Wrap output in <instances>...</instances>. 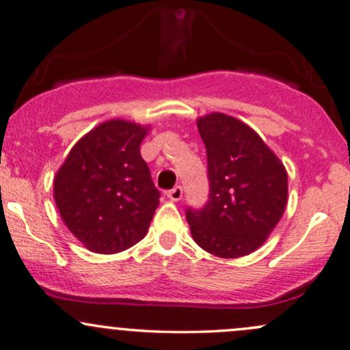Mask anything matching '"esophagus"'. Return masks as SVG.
<instances>
[{
  "instance_id": "34e87169",
  "label": "esophagus",
  "mask_w": 350,
  "mask_h": 350,
  "mask_svg": "<svg viewBox=\"0 0 350 350\" xmlns=\"http://www.w3.org/2000/svg\"><path fill=\"white\" fill-rule=\"evenodd\" d=\"M183 196V188L182 187H175L174 189H170V191H167V198H170L172 201H180Z\"/></svg>"
}]
</instances>
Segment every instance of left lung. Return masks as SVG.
<instances>
[{
    "mask_svg": "<svg viewBox=\"0 0 350 350\" xmlns=\"http://www.w3.org/2000/svg\"><path fill=\"white\" fill-rule=\"evenodd\" d=\"M208 154L209 201L188 208L195 241L219 258H240L265 243L287 204V172L258 133L226 113L198 118Z\"/></svg>",
    "mask_w": 350,
    "mask_h": 350,
    "instance_id": "8db88e82",
    "label": "left lung"
}]
</instances>
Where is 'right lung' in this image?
<instances>
[{
    "label": "right lung",
    "mask_w": 350,
    "mask_h": 350,
    "mask_svg": "<svg viewBox=\"0 0 350 350\" xmlns=\"http://www.w3.org/2000/svg\"><path fill=\"white\" fill-rule=\"evenodd\" d=\"M148 129L126 120L98 124L56 172V208L90 252L120 253L148 234L161 198L139 150Z\"/></svg>",
    "instance_id": "1"
}]
</instances>
